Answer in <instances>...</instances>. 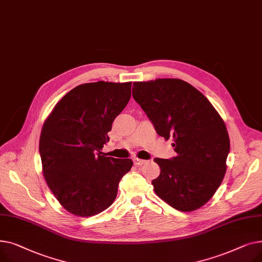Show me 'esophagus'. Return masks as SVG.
Instances as JSON below:
<instances>
[{"instance_id":"obj_1","label":"esophagus","mask_w":262,"mask_h":262,"mask_svg":"<svg viewBox=\"0 0 262 262\" xmlns=\"http://www.w3.org/2000/svg\"><path fill=\"white\" fill-rule=\"evenodd\" d=\"M134 163L135 166H142V164H145L147 161L143 160V159H139V158H134Z\"/></svg>"}]
</instances>
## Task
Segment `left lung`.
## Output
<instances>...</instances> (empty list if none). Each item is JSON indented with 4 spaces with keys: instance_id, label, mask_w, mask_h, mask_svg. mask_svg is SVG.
Masks as SVG:
<instances>
[{
    "instance_id": "obj_1",
    "label": "left lung",
    "mask_w": 262,
    "mask_h": 262,
    "mask_svg": "<svg viewBox=\"0 0 262 262\" xmlns=\"http://www.w3.org/2000/svg\"><path fill=\"white\" fill-rule=\"evenodd\" d=\"M133 98L157 134L174 141L175 157L154 159L160 167L152 182L156 194L176 210L199 209L226 172L230 143L224 121L203 93L182 79L136 81Z\"/></svg>"
}]
</instances>
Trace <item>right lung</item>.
<instances>
[{"mask_svg":"<svg viewBox=\"0 0 262 262\" xmlns=\"http://www.w3.org/2000/svg\"><path fill=\"white\" fill-rule=\"evenodd\" d=\"M132 82L82 84L54 107L40 135L43 175L54 195L69 212L98 214L114 203L129 158L102 153L108 132L130 99Z\"/></svg>","mask_w":262,"mask_h":262,"instance_id":"obj_1","label":"right lung"}]
</instances>
